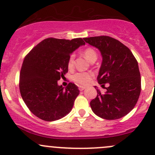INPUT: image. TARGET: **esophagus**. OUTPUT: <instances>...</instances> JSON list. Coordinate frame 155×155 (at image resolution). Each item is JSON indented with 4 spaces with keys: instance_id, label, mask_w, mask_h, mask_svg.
<instances>
[{
    "instance_id": "obj_1",
    "label": "esophagus",
    "mask_w": 155,
    "mask_h": 155,
    "mask_svg": "<svg viewBox=\"0 0 155 155\" xmlns=\"http://www.w3.org/2000/svg\"><path fill=\"white\" fill-rule=\"evenodd\" d=\"M79 91H83V90H85V87L79 86Z\"/></svg>"
}]
</instances>
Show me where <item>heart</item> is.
Masks as SVG:
<instances>
[{
  "label": "heart",
  "instance_id": "heart-1",
  "mask_svg": "<svg viewBox=\"0 0 155 155\" xmlns=\"http://www.w3.org/2000/svg\"><path fill=\"white\" fill-rule=\"evenodd\" d=\"M82 54L85 56V58L89 61L91 62L92 61L97 59V53L93 48H87L82 51ZM74 65V54H70L68 61V68H73ZM93 73L90 72H85V73H76L73 76V80L76 83L80 85H85L89 83L91 80L93 79Z\"/></svg>",
  "mask_w": 155,
  "mask_h": 155
}]
</instances>
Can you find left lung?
<instances>
[{"mask_svg": "<svg viewBox=\"0 0 155 155\" xmlns=\"http://www.w3.org/2000/svg\"><path fill=\"white\" fill-rule=\"evenodd\" d=\"M83 40L101 51L103 61L97 80L102 87L109 84L104 94L97 89V96L90 103L92 111L107 120L122 118L135 107L141 91L138 62L129 48L112 37L99 36Z\"/></svg>", "mask_w": 155, "mask_h": 155, "instance_id": "left-lung-1", "label": "left lung"}]
</instances>
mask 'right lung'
I'll use <instances>...</instances> for the list:
<instances>
[{
	"mask_svg": "<svg viewBox=\"0 0 155 155\" xmlns=\"http://www.w3.org/2000/svg\"><path fill=\"white\" fill-rule=\"evenodd\" d=\"M85 43L82 38H47L25 56L19 76L21 96L31 112L46 121L58 120L71 111L79 90L70 82L58 81L68 72L70 54Z\"/></svg>",
	"mask_w": 155,
	"mask_h": 155,
	"instance_id": "right-lung-1",
	"label": "right lung"
}]
</instances>
